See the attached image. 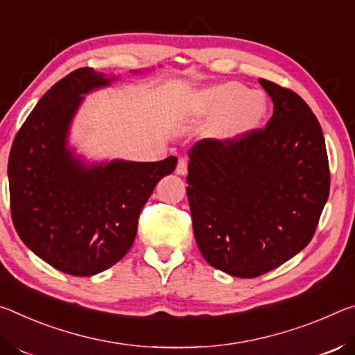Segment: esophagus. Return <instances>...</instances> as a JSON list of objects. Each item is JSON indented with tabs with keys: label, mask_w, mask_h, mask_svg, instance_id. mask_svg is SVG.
Instances as JSON below:
<instances>
[{
	"label": "esophagus",
	"mask_w": 355,
	"mask_h": 355,
	"mask_svg": "<svg viewBox=\"0 0 355 355\" xmlns=\"http://www.w3.org/2000/svg\"><path fill=\"white\" fill-rule=\"evenodd\" d=\"M176 174H179V176H185V174H187V160L179 159L178 166H176Z\"/></svg>",
	"instance_id": "obj_1"
}]
</instances>
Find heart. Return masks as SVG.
Segmentation results:
<instances>
[{
    "label": "heart",
    "instance_id": "heart-1",
    "mask_svg": "<svg viewBox=\"0 0 355 355\" xmlns=\"http://www.w3.org/2000/svg\"><path fill=\"white\" fill-rule=\"evenodd\" d=\"M267 112L269 101L261 91H248L239 83H220L201 91L185 110L184 118L190 124L222 119L216 138L234 141L257 129Z\"/></svg>",
    "mask_w": 355,
    "mask_h": 355
}]
</instances>
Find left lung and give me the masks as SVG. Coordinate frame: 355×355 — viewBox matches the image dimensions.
<instances>
[{
  "instance_id": "obj_1",
  "label": "left lung",
  "mask_w": 355,
  "mask_h": 355,
  "mask_svg": "<svg viewBox=\"0 0 355 355\" xmlns=\"http://www.w3.org/2000/svg\"><path fill=\"white\" fill-rule=\"evenodd\" d=\"M274 103L266 129L189 150L187 196L195 239L209 264L254 278L302 252L329 198L322 129L305 101L259 80Z\"/></svg>"
}]
</instances>
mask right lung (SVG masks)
<instances>
[{
	"mask_svg": "<svg viewBox=\"0 0 355 355\" xmlns=\"http://www.w3.org/2000/svg\"><path fill=\"white\" fill-rule=\"evenodd\" d=\"M119 78L91 67L69 73L37 102L9 154L15 230L34 254L69 275L101 274L124 258L143 206L178 164L173 155L160 162L92 160L71 143L85 96Z\"/></svg>",
	"mask_w": 355,
	"mask_h": 355,
	"instance_id": "1",
	"label": "right lung"
}]
</instances>
